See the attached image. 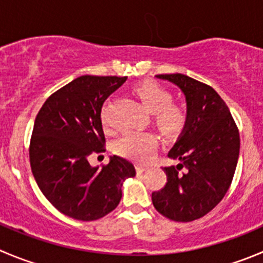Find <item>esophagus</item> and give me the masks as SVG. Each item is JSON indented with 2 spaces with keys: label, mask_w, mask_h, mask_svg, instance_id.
Returning a JSON list of instances; mask_svg holds the SVG:
<instances>
[{
  "label": "esophagus",
  "mask_w": 263,
  "mask_h": 263,
  "mask_svg": "<svg viewBox=\"0 0 263 263\" xmlns=\"http://www.w3.org/2000/svg\"><path fill=\"white\" fill-rule=\"evenodd\" d=\"M145 170H146V167H145V165H141V164H136V172L139 173V175H140V173H142V172H144Z\"/></svg>",
  "instance_id": "obj_1"
}]
</instances>
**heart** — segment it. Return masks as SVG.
Segmentation results:
<instances>
[{"label":"heart","mask_w":263,"mask_h":263,"mask_svg":"<svg viewBox=\"0 0 263 263\" xmlns=\"http://www.w3.org/2000/svg\"><path fill=\"white\" fill-rule=\"evenodd\" d=\"M134 95L141 101L144 108L152 113L153 123L165 136H176L187 123V110L182 104L172 101V93L164 86L145 81L135 86ZM106 123L105 113L101 114ZM157 137L150 132H127L114 144V152L121 157L137 163L147 162L157 150Z\"/></svg>","instance_id":"1"}]
</instances>
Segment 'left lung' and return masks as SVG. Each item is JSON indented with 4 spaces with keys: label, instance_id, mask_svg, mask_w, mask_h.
I'll return each instance as SVG.
<instances>
[{
    "label": "left lung",
    "instance_id": "left-lung-1",
    "mask_svg": "<svg viewBox=\"0 0 263 263\" xmlns=\"http://www.w3.org/2000/svg\"><path fill=\"white\" fill-rule=\"evenodd\" d=\"M181 88L187 123L168 153L177 165L164 167L167 182L152 194L155 210L177 222L207 215L222 200L238 164L240 136L225 101L211 86L185 74H158Z\"/></svg>",
    "mask_w": 263,
    "mask_h": 263
}]
</instances>
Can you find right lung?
<instances>
[{
  "instance_id": "1",
  "label": "right lung",
  "mask_w": 263,
  "mask_h": 263,
  "mask_svg": "<svg viewBox=\"0 0 263 263\" xmlns=\"http://www.w3.org/2000/svg\"><path fill=\"white\" fill-rule=\"evenodd\" d=\"M117 76H81L53 92L35 117L29 162L38 187L65 216L93 221L116 210L122 183L136 175L134 164L110 158L101 168L88 157L105 152L101 108L126 82Z\"/></svg>"
}]
</instances>
